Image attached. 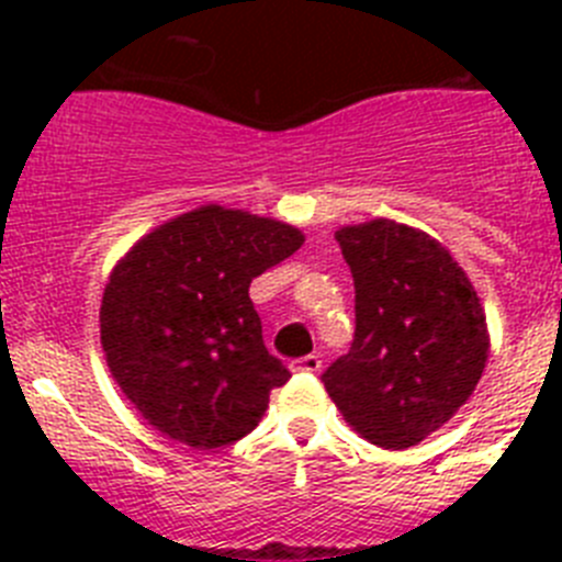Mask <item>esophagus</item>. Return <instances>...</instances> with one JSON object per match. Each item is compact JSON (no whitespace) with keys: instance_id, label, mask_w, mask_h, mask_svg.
Masks as SVG:
<instances>
[{"instance_id":"1","label":"esophagus","mask_w":562,"mask_h":562,"mask_svg":"<svg viewBox=\"0 0 562 562\" xmlns=\"http://www.w3.org/2000/svg\"><path fill=\"white\" fill-rule=\"evenodd\" d=\"M321 366H324V360H321L317 355L297 357V360L290 362L292 371H304V374H317V371H321Z\"/></svg>"}]
</instances>
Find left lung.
I'll list each match as a JSON object with an SVG mask.
<instances>
[{"label": "left lung", "instance_id": "left-lung-1", "mask_svg": "<svg viewBox=\"0 0 562 562\" xmlns=\"http://www.w3.org/2000/svg\"><path fill=\"white\" fill-rule=\"evenodd\" d=\"M355 278V340L324 385L357 434L405 450L473 394L490 337L470 278L428 233L391 220L337 231Z\"/></svg>", "mask_w": 562, "mask_h": 562}]
</instances>
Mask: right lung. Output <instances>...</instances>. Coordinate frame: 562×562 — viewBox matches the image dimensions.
Instances as JSON below:
<instances>
[{
    "label": "right lung",
    "instance_id": "1",
    "mask_svg": "<svg viewBox=\"0 0 562 562\" xmlns=\"http://www.w3.org/2000/svg\"><path fill=\"white\" fill-rule=\"evenodd\" d=\"M301 245L295 227L207 205L148 233L114 267L101 342L148 425L196 450L256 428L290 371L267 351L250 284Z\"/></svg>",
    "mask_w": 562,
    "mask_h": 562
}]
</instances>
